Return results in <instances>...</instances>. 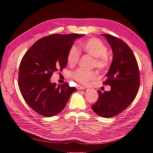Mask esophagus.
<instances>
[{
	"label": "esophagus",
	"instance_id": "obj_1",
	"mask_svg": "<svg viewBox=\"0 0 153 153\" xmlns=\"http://www.w3.org/2000/svg\"><path fill=\"white\" fill-rule=\"evenodd\" d=\"M76 89L78 90H83V89H85V87H83V86H81L80 85H76Z\"/></svg>",
	"mask_w": 153,
	"mask_h": 153
}]
</instances>
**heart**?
<instances>
[{
	"mask_svg": "<svg viewBox=\"0 0 153 153\" xmlns=\"http://www.w3.org/2000/svg\"><path fill=\"white\" fill-rule=\"evenodd\" d=\"M80 49L85 53L93 57L92 66L98 70L103 71L110 65V61L107 54V48L100 39L97 38L88 39L80 45ZM80 52L75 46L69 48L67 61L69 65L73 66L78 62L80 58ZM97 73L94 71H87L82 69H77L71 73V77L74 80L82 84H87L91 80L96 78Z\"/></svg>",
	"mask_w": 153,
	"mask_h": 153,
	"instance_id": "obj_1",
	"label": "heart"
}]
</instances>
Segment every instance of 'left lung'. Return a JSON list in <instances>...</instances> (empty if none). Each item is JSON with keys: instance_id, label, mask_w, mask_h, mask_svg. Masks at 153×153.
<instances>
[{"instance_id": "8db88e82", "label": "left lung", "mask_w": 153, "mask_h": 153, "mask_svg": "<svg viewBox=\"0 0 153 153\" xmlns=\"http://www.w3.org/2000/svg\"><path fill=\"white\" fill-rule=\"evenodd\" d=\"M113 51V61L103 84L111 86L92 105L94 112L103 117H112L130 105L139 89L140 71L135 55L129 46L117 37L103 34Z\"/></svg>"}]
</instances>
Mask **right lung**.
Instances as JSON below:
<instances>
[{
	"label": "right lung",
	"mask_w": 153,
	"mask_h": 153,
	"mask_svg": "<svg viewBox=\"0 0 153 153\" xmlns=\"http://www.w3.org/2000/svg\"><path fill=\"white\" fill-rule=\"evenodd\" d=\"M84 34H52L35 42L23 57L18 87L25 102L44 117H52L64 108L75 87L50 82L53 73L66 68L68 52L74 40Z\"/></svg>",
	"instance_id": "right-lung-1"
}]
</instances>
